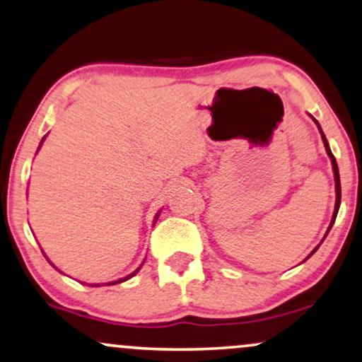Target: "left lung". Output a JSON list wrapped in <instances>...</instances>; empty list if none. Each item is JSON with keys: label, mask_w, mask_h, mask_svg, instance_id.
<instances>
[{"label": "left lung", "mask_w": 362, "mask_h": 362, "mask_svg": "<svg viewBox=\"0 0 362 362\" xmlns=\"http://www.w3.org/2000/svg\"><path fill=\"white\" fill-rule=\"evenodd\" d=\"M313 120H315L316 125H317V129H320V132H321V137H322V142H325L326 152H327V156H329V158H331V163H332V172H334V180H336V205H334V214H332V218H331L329 228H327V233H329V230H331L332 223H334L336 215H338V210H339V205H341V180H339V170H338V163H336V158H334V156H332V152H331V148H329V144H327L326 137H325V134H322L321 127H320V124H317V120H316L315 117H313ZM327 233H326V235H327ZM317 248H320V247H316L315 250H313L311 255L315 253ZM311 255H310V257H311ZM310 257H308V258H310Z\"/></svg>", "instance_id": "8db88e82"}]
</instances>
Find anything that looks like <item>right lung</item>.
Instances as JSON below:
<instances>
[{
  "label": "right lung",
  "mask_w": 362,
  "mask_h": 362,
  "mask_svg": "<svg viewBox=\"0 0 362 362\" xmlns=\"http://www.w3.org/2000/svg\"><path fill=\"white\" fill-rule=\"evenodd\" d=\"M42 141H45V139H42ZM157 216H158V214H157ZM157 216H156V218H157ZM139 269H141V267H139L137 269H136V272H134V273H131V274H129V276H125V278H122V279H117V281H112V283H107V285H117V283H122V281H125V279H129V278H132L134 276V274H136L137 272H139ZM90 286H99V285H90Z\"/></svg>",
  "instance_id": "right-lung-1"
}]
</instances>
